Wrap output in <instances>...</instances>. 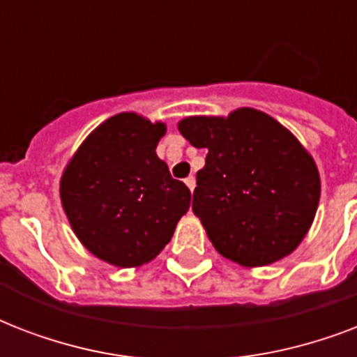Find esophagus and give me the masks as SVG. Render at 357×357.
<instances>
[{"instance_id": "obj_1", "label": "esophagus", "mask_w": 357, "mask_h": 357, "mask_svg": "<svg viewBox=\"0 0 357 357\" xmlns=\"http://www.w3.org/2000/svg\"><path fill=\"white\" fill-rule=\"evenodd\" d=\"M185 185H187L190 192H192V190H195V187H196V179L192 178V176H189V178H185Z\"/></svg>"}]
</instances>
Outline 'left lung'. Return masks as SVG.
Wrapping results in <instances>:
<instances>
[{
  "label": "left lung",
  "instance_id": "left-lung-1",
  "mask_svg": "<svg viewBox=\"0 0 357 357\" xmlns=\"http://www.w3.org/2000/svg\"><path fill=\"white\" fill-rule=\"evenodd\" d=\"M178 129L207 150L192 211L218 254L250 268L293 254L321 198L319 168L300 140L252 107L228 116H187Z\"/></svg>",
  "mask_w": 357,
  "mask_h": 357
}]
</instances>
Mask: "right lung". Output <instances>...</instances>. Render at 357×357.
I'll use <instances>...</instances> for the list:
<instances>
[{
  "label": "right lung",
  "mask_w": 357,
  "mask_h": 357,
  "mask_svg": "<svg viewBox=\"0 0 357 357\" xmlns=\"http://www.w3.org/2000/svg\"><path fill=\"white\" fill-rule=\"evenodd\" d=\"M167 126L137 113L100 123L61 176V204L92 255L120 268L155 259L189 211L190 190L155 153Z\"/></svg>",
  "instance_id": "add662e5"
}]
</instances>
